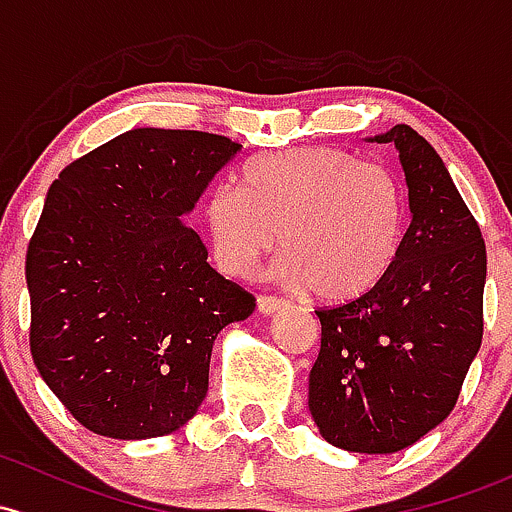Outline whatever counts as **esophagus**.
<instances>
[{
  "label": "esophagus",
  "instance_id": "obj_1",
  "mask_svg": "<svg viewBox=\"0 0 512 512\" xmlns=\"http://www.w3.org/2000/svg\"><path fill=\"white\" fill-rule=\"evenodd\" d=\"M257 309H260L265 316H270V314H277V311L287 309V301L277 297H257Z\"/></svg>",
  "mask_w": 512,
  "mask_h": 512
}]
</instances>
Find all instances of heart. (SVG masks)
<instances>
[{"mask_svg":"<svg viewBox=\"0 0 512 512\" xmlns=\"http://www.w3.org/2000/svg\"><path fill=\"white\" fill-rule=\"evenodd\" d=\"M405 191L380 164L304 147L245 166L238 186L206 203L215 260L245 277L282 240L279 274L333 304L360 299L395 267L405 240Z\"/></svg>","mask_w":512,"mask_h":512,"instance_id":"obj_1","label":"heart"}]
</instances>
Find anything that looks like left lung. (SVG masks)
<instances>
[{"mask_svg":"<svg viewBox=\"0 0 512 512\" xmlns=\"http://www.w3.org/2000/svg\"><path fill=\"white\" fill-rule=\"evenodd\" d=\"M395 144L410 228L390 274L348 304L319 309L309 410L321 437L355 454H395L449 417L481 348L486 242L449 169L410 125Z\"/></svg>","mask_w":512,"mask_h":512,"instance_id":"left-lung-1","label":"left lung"}]
</instances>
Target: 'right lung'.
Instances as JSON below:
<instances>
[{
    "label": "right lung",
    "instance_id": "add662e5",
    "mask_svg": "<svg viewBox=\"0 0 512 512\" xmlns=\"http://www.w3.org/2000/svg\"><path fill=\"white\" fill-rule=\"evenodd\" d=\"M242 144L137 127L68 164L26 252L31 355L90 432H176L208 392L213 343L255 297L208 265L184 223Z\"/></svg>",
    "mask_w": 512,
    "mask_h": 512
}]
</instances>
